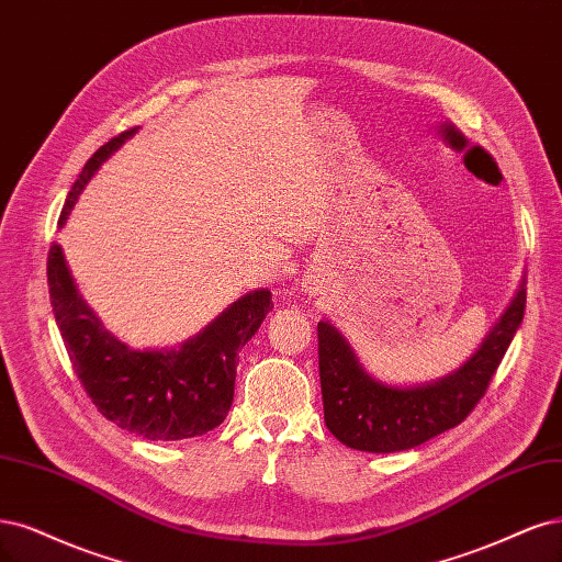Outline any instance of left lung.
Instances as JSON below:
<instances>
[{
    "label": "left lung",
    "instance_id": "left-lung-1",
    "mask_svg": "<svg viewBox=\"0 0 562 562\" xmlns=\"http://www.w3.org/2000/svg\"><path fill=\"white\" fill-rule=\"evenodd\" d=\"M524 312L526 281L479 351L460 370L412 389H395L367 374L344 335L330 321H321L318 367L327 430L348 449L393 453L456 428L486 395Z\"/></svg>",
    "mask_w": 562,
    "mask_h": 562
}]
</instances>
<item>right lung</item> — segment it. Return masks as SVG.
Wrapping results in <instances>:
<instances>
[{"mask_svg":"<svg viewBox=\"0 0 562 562\" xmlns=\"http://www.w3.org/2000/svg\"><path fill=\"white\" fill-rule=\"evenodd\" d=\"M134 132H121L86 162L69 190L60 225L97 167ZM48 293L71 367L92 404L119 428L150 441L200 437L225 420L235 397L239 351L274 308L269 290H254L179 348L134 351L104 330L83 302L60 244L48 250Z\"/></svg>","mask_w":562,"mask_h":562,"instance_id":"1","label":"right lung"}]
</instances>
